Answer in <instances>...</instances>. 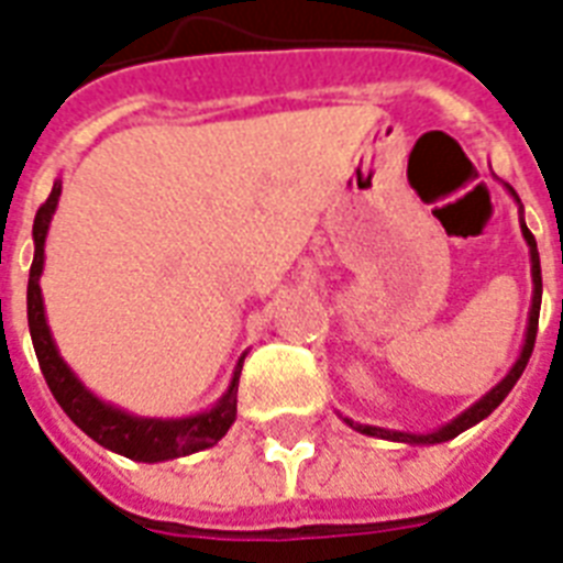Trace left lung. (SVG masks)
Masks as SVG:
<instances>
[{
	"label": "left lung",
	"mask_w": 563,
	"mask_h": 563,
	"mask_svg": "<svg viewBox=\"0 0 563 563\" xmlns=\"http://www.w3.org/2000/svg\"><path fill=\"white\" fill-rule=\"evenodd\" d=\"M506 189L511 192V198L517 201V207H520V230H523V239L526 245H529V260H532V309H529V324H526V339H523V351H520V356H517V362L511 365V371H508L503 379H499L494 388H490L488 394H482L479 400L473 402L471 409H464L462 415H455L450 423H444V427L432 429V432H400V429H385V427H371V423H356V420L351 418H342L344 423L351 429H356V432H362V435H371V438H383V441H400V444H441V441H450V438L462 435L464 429L476 427L479 420H485L490 415V411L497 409L499 402L506 400L508 391L515 388L517 379H520V374L526 371V362H529V356H532V347H534V335H538V316H541V295H543V283H541V256H538V242H534L532 230L526 228L523 221V203H520V198H517V192L506 184Z\"/></svg>",
	"instance_id": "1"
}]
</instances>
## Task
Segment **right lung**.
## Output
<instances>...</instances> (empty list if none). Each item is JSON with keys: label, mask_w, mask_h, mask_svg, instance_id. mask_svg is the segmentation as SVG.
<instances>
[{"label": "right lung", "mask_w": 563, "mask_h": 563, "mask_svg": "<svg viewBox=\"0 0 563 563\" xmlns=\"http://www.w3.org/2000/svg\"><path fill=\"white\" fill-rule=\"evenodd\" d=\"M60 189L64 187H60V178H57L46 203L34 216V230H31V236H34V263H31L29 295H25V300H29L31 342H34L40 371L46 376L55 400L60 402V409L69 415L75 427L87 432L96 444L125 455V459H134V462H169V459L192 455L198 450L219 444L221 438L228 435V429L233 427V420H236L239 374H242L245 353L239 356L228 391L221 394L210 409L195 411L187 418H143V415H131V411L119 409L113 402H104L101 397H96L64 362L55 339H52V330L46 324V307H43V291H40L48 224H52V216L57 210Z\"/></svg>", "instance_id": "add662e5"}]
</instances>
